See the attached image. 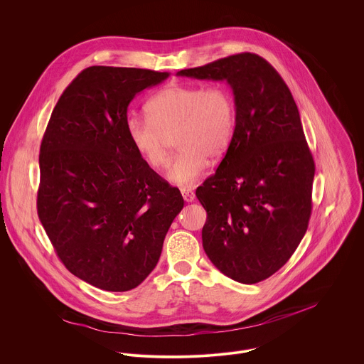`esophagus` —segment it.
<instances>
[{
	"instance_id": "esophagus-1",
	"label": "esophagus",
	"mask_w": 364,
	"mask_h": 364,
	"mask_svg": "<svg viewBox=\"0 0 364 364\" xmlns=\"http://www.w3.org/2000/svg\"><path fill=\"white\" fill-rule=\"evenodd\" d=\"M181 193H182V196L186 202H193L195 200V192H193L192 188H182Z\"/></svg>"
}]
</instances>
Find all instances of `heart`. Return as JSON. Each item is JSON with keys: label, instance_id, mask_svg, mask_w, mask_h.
I'll return each instance as SVG.
<instances>
[{"label": "heart", "instance_id": "b5f03b06", "mask_svg": "<svg viewBox=\"0 0 364 364\" xmlns=\"http://www.w3.org/2000/svg\"><path fill=\"white\" fill-rule=\"evenodd\" d=\"M146 120L130 117L127 137L136 153L153 169L168 162V141L175 136L179 153L168 168V179L192 186L206 171L210 158L228 150L237 129V104L225 85L173 84L146 104Z\"/></svg>", "mask_w": 364, "mask_h": 364}]
</instances>
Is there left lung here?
Here are the masks:
<instances>
[{
	"label": "left lung",
	"instance_id": "left-lung-1",
	"mask_svg": "<svg viewBox=\"0 0 364 364\" xmlns=\"http://www.w3.org/2000/svg\"><path fill=\"white\" fill-rule=\"evenodd\" d=\"M176 75L225 81L232 90L234 139L196 189L208 211L202 240L221 273L244 284L262 282L290 259L311 215L315 164L297 105L279 73L254 53Z\"/></svg>",
	"mask_w": 364,
	"mask_h": 364
}]
</instances>
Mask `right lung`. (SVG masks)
I'll return each mask as SVG.
<instances>
[{
	"label": "right lung",
	"mask_w": 364,
	"mask_h": 364,
	"mask_svg": "<svg viewBox=\"0 0 364 364\" xmlns=\"http://www.w3.org/2000/svg\"><path fill=\"white\" fill-rule=\"evenodd\" d=\"M169 73L92 65L53 109L41 154L38 214L57 257L106 291L137 287L156 267L164 238L183 208L136 153L127 107Z\"/></svg>",
	"instance_id": "obj_1"
}]
</instances>
